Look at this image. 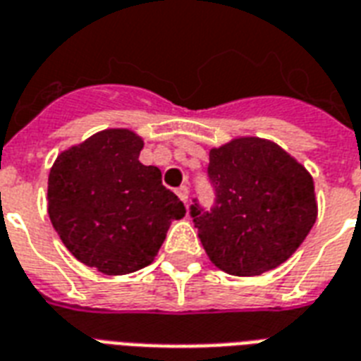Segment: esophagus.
<instances>
[{
  "label": "esophagus",
  "mask_w": 361,
  "mask_h": 361,
  "mask_svg": "<svg viewBox=\"0 0 361 361\" xmlns=\"http://www.w3.org/2000/svg\"><path fill=\"white\" fill-rule=\"evenodd\" d=\"M176 195H178L183 202H187V199H189V189H187V185L178 187V189H176Z\"/></svg>",
  "instance_id": "esophagus-1"
}]
</instances>
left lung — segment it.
<instances>
[{
  "label": "left lung",
  "instance_id": "left-lung-1",
  "mask_svg": "<svg viewBox=\"0 0 361 361\" xmlns=\"http://www.w3.org/2000/svg\"><path fill=\"white\" fill-rule=\"evenodd\" d=\"M216 204L191 217L206 254L233 276H259L293 255L318 216L314 181L301 162L263 137L214 147L208 164Z\"/></svg>",
  "mask_w": 361,
  "mask_h": 361
}]
</instances>
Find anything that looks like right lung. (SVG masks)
Instances as JSON below:
<instances>
[{
	"label": "right lung",
	"instance_id": "add662e5",
	"mask_svg": "<svg viewBox=\"0 0 361 361\" xmlns=\"http://www.w3.org/2000/svg\"><path fill=\"white\" fill-rule=\"evenodd\" d=\"M144 140L107 128L62 151L49 174V217L71 255L117 276L155 259L185 206L157 166L137 161Z\"/></svg>",
	"mask_w": 361,
	"mask_h": 361
}]
</instances>
